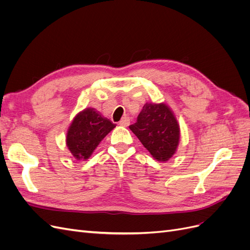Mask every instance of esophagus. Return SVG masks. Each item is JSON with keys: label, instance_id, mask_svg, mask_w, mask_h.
I'll list each match as a JSON object with an SVG mask.
<instances>
[{"label": "esophagus", "instance_id": "obj_1", "mask_svg": "<svg viewBox=\"0 0 250 250\" xmlns=\"http://www.w3.org/2000/svg\"><path fill=\"white\" fill-rule=\"evenodd\" d=\"M129 124H130V119L128 118V117H124L122 120L120 121L119 122V125H121V126H123V127H127V126H129Z\"/></svg>", "mask_w": 250, "mask_h": 250}]
</instances>
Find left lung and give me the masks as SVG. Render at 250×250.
<instances>
[{
  "label": "left lung",
  "mask_w": 250,
  "mask_h": 250,
  "mask_svg": "<svg viewBox=\"0 0 250 250\" xmlns=\"http://www.w3.org/2000/svg\"><path fill=\"white\" fill-rule=\"evenodd\" d=\"M129 128L156 161L168 162L176 153L180 128L167 104L147 102Z\"/></svg>",
  "instance_id": "left-lung-1"
}]
</instances>
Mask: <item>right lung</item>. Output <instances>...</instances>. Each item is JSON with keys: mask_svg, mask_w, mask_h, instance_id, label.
I'll return each instance as SVG.
<instances>
[{"mask_svg": "<svg viewBox=\"0 0 250 250\" xmlns=\"http://www.w3.org/2000/svg\"><path fill=\"white\" fill-rule=\"evenodd\" d=\"M116 127L95 108L87 107L73 119L66 132V147L78 161H86L101 141Z\"/></svg>", "mask_w": 250, "mask_h": 250, "instance_id": "obj_1", "label": "right lung"}]
</instances>
